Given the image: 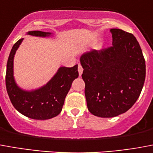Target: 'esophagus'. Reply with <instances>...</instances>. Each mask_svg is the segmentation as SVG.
<instances>
[{
    "label": "esophagus",
    "instance_id": "34e87169",
    "mask_svg": "<svg viewBox=\"0 0 153 153\" xmlns=\"http://www.w3.org/2000/svg\"><path fill=\"white\" fill-rule=\"evenodd\" d=\"M78 71H79V74L81 76V74H82V71H83V69H82V65L79 64V67H78Z\"/></svg>",
    "mask_w": 153,
    "mask_h": 153
}]
</instances>
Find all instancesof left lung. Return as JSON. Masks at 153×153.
Instances as JSON below:
<instances>
[{"label":"left lung","mask_w":153,"mask_h":153,"mask_svg":"<svg viewBox=\"0 0 153 153\" xmlns=\"http://www.w3.org/2000/svg\"><path fill=\"white\" fill-rule=\"evenodd\" d=\"M113 45L80 57L89 112L100 117L126 113L140 97L145 80V60L132 34L110 29Z\"/></svg>","instance_id":"1"}]
</instances>
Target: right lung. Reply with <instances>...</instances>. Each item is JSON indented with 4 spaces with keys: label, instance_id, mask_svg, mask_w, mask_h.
Wrapping results in <instances>:
<instances>
[{
    "label": "right lung",
    "instance_id": "add662e5",
    "mask_svg": "<svg viewBox=\"0 0 153 153\" xmlns=\"http://www.w3.org/2000/svg\"><path fill=\"white\" fill-rule=\"evenodd\" d=\"M27 35L46 37L51 33L32 30L28 31ZM22 40L20 39L13 45L8 58L5 75L7 93L13 107L20 114L32 119H50L62 111L71 84L79 77L78 65L71 68L60 67L46 85L33 91H24L17 85L13 78V57Z\"/></svg>",
    "mask_w": 153,
    "mask_h": 153
}]
</instances>
